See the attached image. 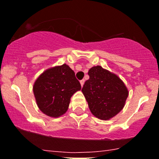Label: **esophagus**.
Listing matches in <instances>:
<instances>
[{
    "label": "esophagus",
    "instance_id": "1",
    "mask_svg": "<svg viewBox=\"0 0 159 159\" xmlns=\"http://www.w3.org/2000/svg\"><path fill=\"white\" fill-rule=\"evenodd\" d=\"M80 83H81V86H83V85H84V79H82V80H81V81H80Z\"/></svg>",
    "mask_w": 159,
    "mask_h": 159
}]
</instances>
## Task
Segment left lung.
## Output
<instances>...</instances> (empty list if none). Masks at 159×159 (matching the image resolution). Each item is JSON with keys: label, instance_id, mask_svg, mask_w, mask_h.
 <instances>
[{"label": "left lung", "instance_id": "8db88e82", "mask_svg": "<svg viewBox=\"0 0 159 159\" xmlns=\"http://www.w3.org/2000/svg\"><path fill=\"white\" fill-rule=\"evenodd\" d=\"M89 75L81 91L89 109L98 119L109 120L122 110L128 90L120 78L101 66L92 67Z\"/></svg>", "mask_w": 159, "mask_h": 159}]
</instances>
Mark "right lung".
Instances as JSON below:
<instances>
[{
	"mask_svg": "<svg viewBox=\"0 0 159 159\" xmlns=\"http://www.w3.org/2000/svg\"><path fill=\"white\" fill-rule=\"evenodd\" d=\"M81 89L74 70L63 64L45 70L35 81L33 92L39 109L49 116L58 117L67 112L70 98Z\"/></svg>",
	"mask_w": 159,
	"mask_h": 159,
	"instance_id": "obj_1",
	"label": "right lung"
}]
</instances>
